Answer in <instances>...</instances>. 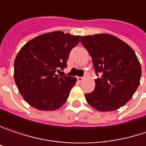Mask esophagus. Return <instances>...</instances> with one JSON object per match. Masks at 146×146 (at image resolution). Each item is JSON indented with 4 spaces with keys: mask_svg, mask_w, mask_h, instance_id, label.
Instances as JSON below:
<instances>
[{
    "mask_svg": "<svg viewBox=\"0 0 146 146\" xmlns=\"http://www.w3.org/2000/svg\"><path fill=\"white\" fill-rule=\"evenodd\" d=\"M77 81L79 82H82L84 81V78L83 77H77Z\"/></svg>",
    "mask_w": 146,
    "mask_h": 146,
    "instance_id": "esophagus-1",
    "label": "esophagus"
}]
</instances>
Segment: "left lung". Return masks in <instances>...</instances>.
<instances>
[{
	"label": "left lung",
	"instance_id": "8db88e82",
	"mask_svg": "<svg viewBox=\"0 0 146 146\" xmlns=\"http://www.w3.org/2000/svg\"><path fill=\"white\" fill-rule=\"evenodd\" d=\"M95 72V89L85 94L88 104L100 112L118 110L135 94L141 77V65L133 48L120 38L98 33L82 36Z\"/></svg>",
	"mask_w": 146,
	"mask_h": 146
}]
</instances>
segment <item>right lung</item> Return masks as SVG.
Masks as SVG:
<instances>
[{
  "label": "right lung",
  "mask_w": 146,
  "mask_h": 146,
  "mask_svg": "<svg viewBox=\"0 0 146 146\" xmlns=\"http://www.w3.org/2000/svg\"><path fill=\"white\" fill-rule=\"evenodd\" d=\"M81 36L61 31L47 33L29 40L14 61V81L23 99L41 111H54L68 99L76 78L56 74L65 68L70 50Z\"/></svg>",
  "instance_id": "1"
}]
</instances>
